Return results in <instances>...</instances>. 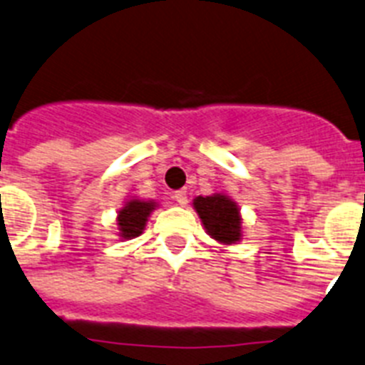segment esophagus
I'll return each mask as SVG.
<instances>
[{
    "label": "esophagus",
    "instance_id": "obj_1",
    "mask_svg": "<svg viewBox=\"0 0 365 365\" xmlns=\"http://www.w3.org/2000/svg\"><path fill=\"white\" fill-rule=\"evenodd\" d=\"M174 200L178 205H187V191H176L174 192Z\"/></svg>",
    "mask_w": 365,
    "mask_h": 365
}]
</instances>
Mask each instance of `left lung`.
Wrapping results in <instances>:
<instances>
[{
    "mask_svg": "<svg viewBox=\"0 0 365 365\" xmlns=\"http://www.w3.org/2000/svg\"><path fill=\"white\" fill-rule=\"evenodd\" d=\"M192 205L215 240L222 244H235L240 240V213L231 198L224 195L196 196Z\"/></svg>",
    "mask_w": 365,
    "mask_h": 365,
    "instance_id": "left-lung-1",
    "label": "left lung"
}]
</instances>
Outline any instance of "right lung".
Wrapping results in <instances>:
<instances>
[{
	"mask_svg": "<svg viewBox=\"0 0 365 365\" xmlns=\"http://www.w3.org/2000/svg\"><path fill=\"white\" fill-rule=\"evenodd\" d=\"M156 207V202L145 200H130L125 207L117 215V226H119V235L123 239H134L143 233L145 224L148 217Z\"/></svg>",
	"mask_w": 365,
	"mask_h": 365,
	"instance_id": "right-lung-1",
	"label": "right lung"
}]
</instances>
